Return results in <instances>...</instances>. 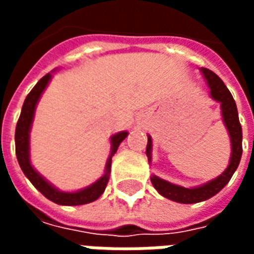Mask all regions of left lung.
<instances>
[{
    "instance_id": "left-lung-1",
    "label": "left lung",
    "mask_w": 254,
    "mask_h": 254,
    "mask_svg": "<svg viewBox=\"0 0 254 254\" xmlns=\"http://www.w3.org/2000/svg\"><path fill=\"white\" fill-rule=\"evenodd\" d=\"M200 72L207 83L211 99L220 103L222 121L229 133L231 154H230L229 165L226 167V170L216 178H213L205 184H201L198 187L185 188L171 184L155 174L151 176V182L159 194L169 200H173V201L181 202V204H196V202L205 201L208 198L215 196L216 193H219L229 184L231 177L240 165L241 156H242V127H241L240 120H238V110H237V105L233 99V95L230 94V91L224 85L223 81L209 69L201 67ZM147 136H148V143H147L145 152L148 156V162L151 163L152 162V138L149 134Z\"/></svg>"
}]
</instances>
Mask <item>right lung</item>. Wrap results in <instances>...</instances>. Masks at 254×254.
Instances as JSON below:
<instances>
[{"label": "right lung", "mask_w": 254, "mask_h": 254, "mask_svg": "<svg viewBox=\"0 0 254 254\" xmlns=\"http://www.w3.org/2000/svg\"><path fill=\"white\" fill-rule=\"evenodd\" d=\"M56 72V69L53 72L47 73L46 76L36 83L34 88L31 89V92L27 95L24 103H23V109H21V114H20L19 121L16 125V133H14V143H16V156H17V162H19L21 170L24 173V176L31 181V184L41 191L43 196L49 198L50 201L60 204V205H83V204H88L95 200H98L106 189V185L109 182L111 171V158L114 156L117 149L120 147V144L127 138L129 133L127 130H122L116 134H113L110 137V155L107 158L105 166V173L103 176L98 178L94 184H91L88 187L78 189V190L73 191H65L60 190L58 188L53 185L52 182H49L42 176L39 171L31 163V148H30V133L31 127H32V122H34V117H35L36 106L41 100V96L47 88L49 83L52 81L53 73Z\"/></svg>", "instance_id": "obj_1"}]
</instances>
